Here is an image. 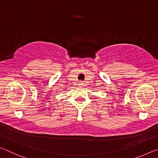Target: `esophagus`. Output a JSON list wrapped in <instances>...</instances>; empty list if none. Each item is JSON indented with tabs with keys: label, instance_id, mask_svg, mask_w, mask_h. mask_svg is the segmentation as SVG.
<instances>
[{
	"label": "esophagus",
	"instance_id": "1",
	"mask_svg": "<svg viewBox=\"0 0 158 158\" xmlns=\"http://www.w3.org/2000/svg\"><path fill=\"white\" fill-rule=\"evenodd\" d=\"M80 82H81V84H80V85H83V84H82V81H80Z\"/></svg>",
	"mask_w": 158,
	"mask_h": 158
}]
</instances>
